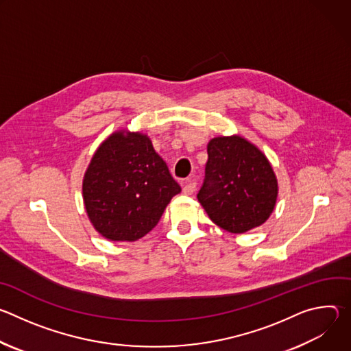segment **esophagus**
<instances>
[{"label":"esophagus","instance_id":"34e87169","mask_svg":"<svg viewBox=\"0 0 351 351\" xmlns=\"http://www.w3.org/2000/svg\"><path fill=\"white\" fill-rule=\"evenodd\" d=\"M195 186H197V183H195L194 179L186 180V182H184V186H183V193H184V194H193L194 190H195Z\"/></svg>","mask_w":351,"mask_h":351}]
</instances>
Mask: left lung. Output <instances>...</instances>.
Returning <instances> with one entry per match:
<instances>
[{
  "mask_svg": "<svg viewBox=\"0 0 351 351\" xmlns=\"http://www.w3.org/2000/svg\"><path fill=\"white\" fill-rule=\"evenodd\" d=\"M207 152L206 179L197 198L210 219L234 234L261 226L274 213L279 191L267 156L239 134L211 138Z\"/></svg>",
  "mask_w": 351,
  "mask_h": 351,
  "instance_id": "8db88e82",
  "label": "left lung"
}]
</instances>
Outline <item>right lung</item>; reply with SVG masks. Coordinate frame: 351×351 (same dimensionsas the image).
<instances>
[{"instance_id": "obj_1", "label": "right lung", "mask_w": 351, "mask_h": 351, "mask_svg": "<svg viewBox=\"0 0 351 351\" xmlns=\"http://www.w3.org/2000/svg\"><path fill=\"white\" fill-rule=\"evenodd\" d=\"M82 191L99 234L110 241H136L156 228L180 186L145 133L121 129L95 149Z\"/></svg>"}]
</instances>
